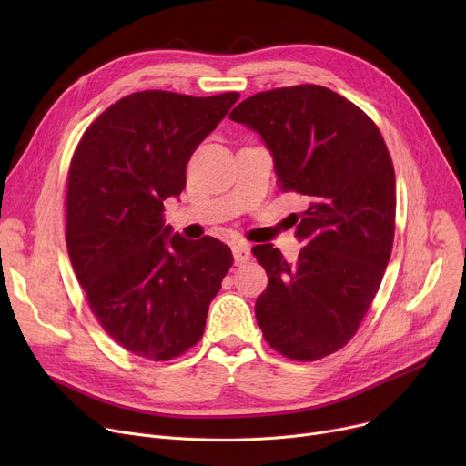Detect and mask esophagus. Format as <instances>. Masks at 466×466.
Masks as SVG:
<instances>
[{
    "label": "esophagus",
    "instance_id": "34e87169",
    "mask_svg": "<svg viewBox=\"0 0 466 466\" xmlns=\"http://www.w3.org/2000/svg\"><path fill=\"white\" fill-rule=\"evenodd\" d=\"M232 253H234V262L236 264H243V262L249 260L251 248L248 246V243H234Z\"/></svg>",
    "mask_w": 466,
    "mask_h": 466
}]
</instances>
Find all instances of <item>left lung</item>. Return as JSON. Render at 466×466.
Listing matches in <instances>:
<instances>
[{"instance_id":"obj_1","label":"left lung","mask_w":466,"mask_h":466,"mask_svg":"<svg viewBox=\"0 0 466 466\" xmlns=\"http://www.w3.org/2000/svg\"><path fill=\"white\" fill-rule=\"evenodd\" d=\"M257 132L281 190L304 196L292 213L304 241L295 262L272 243L253 255L268 287L255 315L281 355L315 360L344 348L380 289L395 238V169L369 115L319 85L258 92L228 115Z\"/></svg>"}]
</instances>
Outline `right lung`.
I'll use <instances>...</instances> for the list:
<instances>
[{
	"label": "right lung",
	"mask_w": 466,
	"mask_h": 466,
	"mask_svg": "<svg viewBox=\"0 0 466 466\" xmlns=\"http://www.w3.org/2000/svg\"><path fill=\"white\" fill-rule=\"evenodd\" d=\"M145 90L107 107L71 158L66 243L97 323L127 351L169 360L200 341L234 262L211 236L185 239L164 200L185 188L192 153L238 102Z\"/></svg>",
	"instance_id": "obj_1"
}]
</instances>
